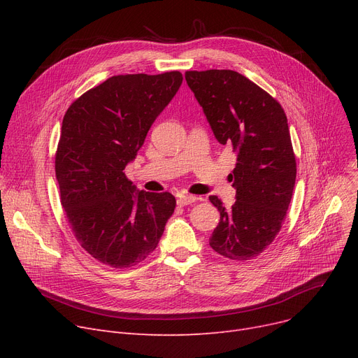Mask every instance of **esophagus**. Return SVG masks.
<instances>
[{
  "label": "esophagus",
  "instance_id": "34e87169",
  "mask_svg": "<svg viewBox=\"0 0 358 358\" xmlns=\"http://www.w3.org/2000/svg\"><path fill=\"white\" fill-rule=\"evenodd\" d=\"M197 200V197L196 196H192V194H182V196H180L178 199H177V203L180 204V206H187V204H192V203H194Z\"/></svg>",
  "mask_w": 358,
  "mask_h": 358
}]
</instances>
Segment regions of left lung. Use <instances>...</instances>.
Returning <instances> with one entry per match:
<instances>
[{
    "label": "left lung",
    "instance_id": "obj_1",
    "mask_svg": "<svg viewBox=\"0 0 358 358\" xmlns=\"http://www.w3.org/2000/svg\"><path fill=\"white\" fill-rule=\"evenodd\" d=\"M215 138L236 154L229 181L236 190L231 209L210 196L220 220L209 243L220 255L245 261L264 251L280 232L296 181L287 117L257 84L231 69L187 71Z\"/></svg>",
    "mask_w": 358,
    "mask_h": 358
}]
</instances>
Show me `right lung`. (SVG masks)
<instances>
[{
	"label": "right lung",
	"mask_w": 358,
	"mask_h": 358,
	"mask_svg": "<svg viewBox=\"0 0 358 358\" xmlns=\"http://www.w3.org/2000/svg\"><path fill=\"white\" fill-rule=\"evenodd\" d=\"M181 83L178 71L115 75L64 116L55 159L61 203L81 247L113 268L143 261L174 213L171 193L138 190L123 169Z\"/></svg>",
	"instance_id": "right-lung-1"
}]
</instances>
